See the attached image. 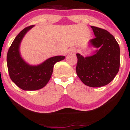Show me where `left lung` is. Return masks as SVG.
<instances>
[{
	"label": "left lung",
	"instance_id": "obj_1",
	"mask_svg": "<svg viewBox=\"0 0 130 130\" xmlns=\"http://www.w3.org/2000/svg\"><path fill=\"white\" fill-rule=\"evenodd\" d=\"M95 38L89 43L98 50L93 56L84 57L76 54L77 75L86 86H106L114 79L120 67V47L112 35L106 30L91 26Z\"/></svg>",
	"mask_w": 130,
	"mask_h": 130
}]
</instances>
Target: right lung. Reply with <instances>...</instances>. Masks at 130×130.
I'll return each instance as SVG.
<instances>
[{"mask_svg": "<svg viewBox=\"0 0 130 130\" xmlns=\"http://www.w3.org/2000/svg\"><path fill=\"white\" fill-rule=\"evenodd\" d=\"M34 26L27 27L21 31L10 46L7 56L10 78L24 90H36L44 87L51 77L54 64L65 59L63 56L53 57L37 66L30 65L22 59L19 53L21 42L26 33Z\"/></svg>", "mask_w": 130, "mask_h": 130, "instance_id": "obj_1", "label": "right lung"}]
</instances>
